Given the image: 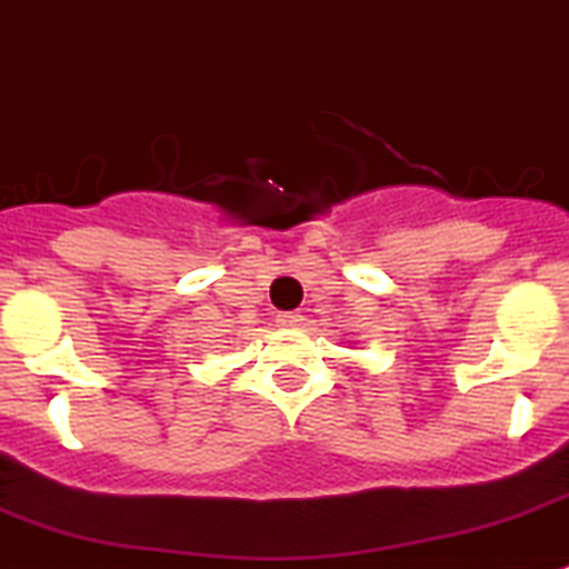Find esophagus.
Here are the masks:
<instances>
[{
  "mask_svg": "<svg viewBox=\"0 0 569 569\" xmlns=\"http://www.w3.org/2000/svg\"><path fill=\"white\" fill-rule=\"evenodd\" d=\"M300 322H303L300 311H280L278 315V326H283V329H297Z\"/></svg>",
  "mask_w": 569,
  "mask_h": 569,
  "instance_id": "obj_1",
  "label": "esophagus"
}]
</instances>
